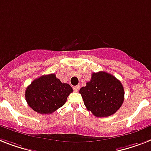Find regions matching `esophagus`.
Here are the masks:
<instances>
[{"mask_svg":"<svg viewBox=\"0 0 151 151\" xmlns=\"http://www.w3.org/2000/svg\"><path fill=\"white\" fill-rule=\"evenodd\" d=\"M80 88H81V86H80V85H77V86L73 87V91H74L75 92H78V91H79Z\"/></svg>","mask_w":151,"mask_h":151,"instance_id":"1","label":"esophagus"}]
</instances>
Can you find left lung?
<instances>
[{"instance_id": "1", "label": "left lung", "mask_w": 151, "mask_h": 151, "mask_svg": "<svg viewBox=\"0 0 151 151\" xmlns=\"http://www.w3.org/2000/svg\"><path fill=\"white\" fill-rule=\"evenodd\" d=\"M84 105L97 117H107L118 111L124 101V88L113 75L93 73L86 86L80 89Z\"/></svg>"}]
</instances>
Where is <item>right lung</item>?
Masks as SVG:
<instances>
[{
	"label": "right lung",
	"instance_id": "right-lung-1",
	"mask_svg": "<svg viewBox=\"0 0 151 151\" xmlns=\"http://www.w3.org/2000/svg\"><path fill=\"white\" fill-rule=\"evenodd\" d=\"M72 91L70 84L62 83L51 73L34 80L25 90V99L38 113L50 114L64 105Z\"/></svg>",
	"mask_w": 151,
	"mask_h": 151
}]
</instances>
